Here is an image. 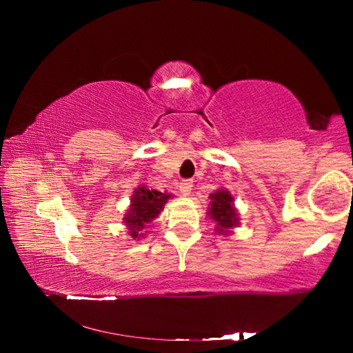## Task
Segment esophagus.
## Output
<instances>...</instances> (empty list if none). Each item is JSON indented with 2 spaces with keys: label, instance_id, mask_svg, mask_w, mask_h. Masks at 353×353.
<instances>
[{
  "label": "esophagus",
  "instance_id": "34e87169",
  "mask_svg": "<svg viewBox=\"0 0 353 353\" xmlns=\"http://www.w3.org/2000/svg\"><path fill=\"white\" fill-rule=\"evenodd\" d=\"M179 188H181V193L183 196H188L191 193V190H193V181H191V179H183V181L179 183Z\"/></svg>",
  "mask_w": 353,
  "mask_h": 353
}]
</instances>
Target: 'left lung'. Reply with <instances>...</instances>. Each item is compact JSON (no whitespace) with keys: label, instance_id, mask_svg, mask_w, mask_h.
<instances>
[{"label":"left lung","instance_id":"left-lung-1","mask_svg":"<svg viewBox=\"0 0 353 353\" xmlns=\"http://www.w3.org/2000/svg\"><path fill=\"white\" fill-rule=\"evenodd\" d=\"M210 218L216 221V232L219 234H229L230 227L238 224L236 210L234 207V198L227 190H218L210 194Z\"/></svg>","mask_w":353,"mask_h":353}]
</instances>
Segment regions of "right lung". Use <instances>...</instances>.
I'll return each mask as SVG.
<instances>
[{"mask_svg":"<svg viewBox=\"0 0 353 353\" xmlns=\"http://www.w3.org/2000/svg\"><path fill=\"white\" fill-rule=\"evenodd\" d=\"M170 194L160 193L157 190H149L146 187L137 188L132 196L130 210L124 216V223L129 227L130 235L134 238L139 236V232L145 229V225L151 223L154 218L159 216Z\"/></svg>","mask_w":353,"mask_h":353,"instance_id":"right-lung-1","label":"right lung"}]
</instances>
